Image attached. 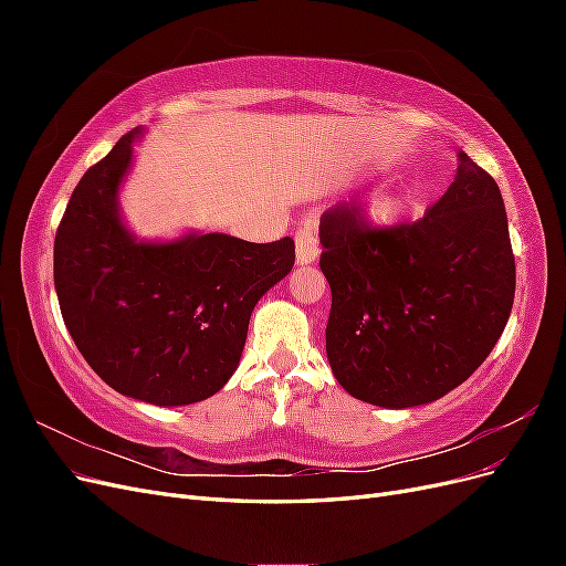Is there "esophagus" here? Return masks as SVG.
<instances>
[{
  "instance_id": "1",
  "label": "esophagus",
  "mask_w": 566,
  "mask_h": 566,
  "mask_svg": "<svg viewBox=\"0 0 566 566\" xmlns=\"http://www.w3.org/2000/svg\"><path fill=\"white\" fill-rule=\"evenodd\" d=\"M318 254H321V248H318L316 229L304 224L295 235V260L300 266H310L318 260Z\"/></svg>"
}]
</instances>
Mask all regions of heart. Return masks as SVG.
Here are the masks:
<instances>
[{"mask_svg":"<svg viewBox=\"0 0 566 566\" xmlns=\"http://www.w3.org/2000/svg\"><path fill=\"white\" fill-rule=\"evenodd\" d=\"M410 208V196L406 191H382L368 205V217L373 224L387 227L397 221Z\"/></svg>","mask_w":566,"mask_h":566,"instance_id":"heart-1","label":"heart"}]
</instances>
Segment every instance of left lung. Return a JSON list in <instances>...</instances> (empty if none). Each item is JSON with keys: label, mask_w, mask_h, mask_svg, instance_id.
I'll return each instance as SVG.
<instances>
[{"label": "left lung", "mask_w": 566, "mask_h": 566, "mask_svg": "<svg viewBox=\"0 0 566 566\" xmlns=\"http://www.w3.org/2000/svg\"><path fill=\"white\" fill-rule=\"evenodd\" d=\"M318 238L333 293L325 354L354 399L394 410L432 403L503 335L515 302L505 202L465 153L449 191L416 224L370 231L335 205Z\"/></svg>", "instance_id": "left-lung-1"}]
</instances>
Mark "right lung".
Masks as SVG:
<instances>
[{"mask_svg": "<svg viewBox=\"0 0 566 566\" xmlns=\"http://www.w3.org/2000/svg\"><path fill=\"white\" fill-rule=\"evenodd\" d=\"M144 132L125 134L75 186L54 241V285L65 328L98 378L172 408L231 380L254 304L293 269L295 243L196 229L169 241L136 235L119 191Z\"/></svg>", "mask_w": 566, "mask_h": 566, "instance_id": "right-lung-1", "label": "right lung"}]
</instances>
